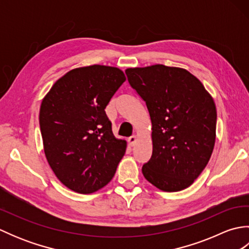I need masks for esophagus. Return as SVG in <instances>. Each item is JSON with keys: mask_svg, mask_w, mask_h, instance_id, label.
<instances>
[{"mask_svg": "<svg viewBox=\"0 0 249 249\" xmlns=\"http://www.w3.org/2000/svg\"><path fill=\"white\" fill-rule=\"evenodd\" d=\"M136 141H137V137L136 136H131V137H129V138H128V144L130 146H134L135 143H136Z\"/></svg>", "mask_w": 249, "mask_h": 249, "instance_id": "esophagus-1", "label": "esophagus"}]
</instances>
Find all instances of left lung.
Masks as SVG:
<instances>
[{"mask_svg": "<svg viewBox=\"0 0 249 249\" xmlns=\"http://www.w3.org/2000/svg\"><path fill=\"white\" fill-rule=\"evenodd\" d=\"M125 72L151 118L153 152L142 167L144 178L162 192L189 187L214 150L217 112L213 97L184 68L156 64Z\"/></svg>", "mask_w": 249, "mask_h": 249, "instance_id": "left-lung-1", "label": "left lung"}]
</instances>
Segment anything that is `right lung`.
Segmentation results:
<instances>
[{"label": "right lung", "mask_w": 249, "mask_h": 249, "mask_svg": "<svg viewBox=\"0 0 249 249\" xmlns=\"http://www.w3.org/2000/svg\"><path fill=\"white\" fill-rule=\"evenodd\" d=\"M126 80L120 68H73L43 98L39 125L44 152L59 181L73 192L92 194L107 185L127 142L115 138L105 109Z\"/></svg>", "instance_id": "add662e5"}]
</instances>
